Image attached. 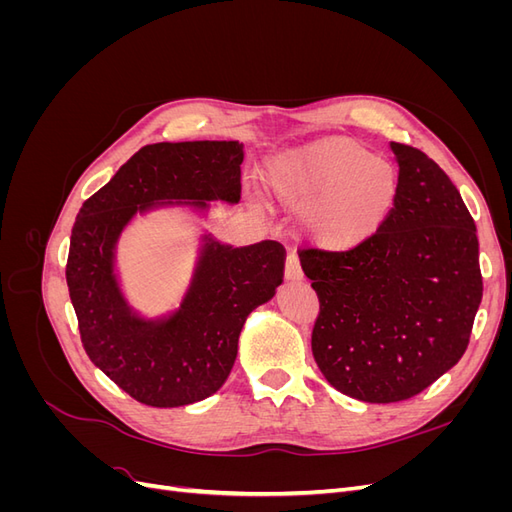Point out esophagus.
<instances>
[{"mask_svg":"<svg viewBox=\"0 0 512 512\" xmlns=\"http://www.w3.org/2000/svg\"><path fill=\"white\" fill-rule=\"evenodd\" d=\"M284 277L288 282H301L303 280V271H301V260L297 254H288L286 258V267H284Z\"/></svg>","mask_w":512,"mask_h":512,"instance_id":"1","label":"esophagus"}]
</instances>
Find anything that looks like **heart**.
Returning a JSON list of instances; mask_svg holds the SVG:
<instances>
[{"mask_svg":"<svg viewBox=\"0 0 512 512\" xmlns=\"http://www.w3.org/2000/svg\"><path fill=\"white\" fill-rule=\"evenodd\" d=\"M271 185L307 213L312 239L329 252H354L378 235L397 196L393 168L350 138H324L273 164Z\"/></svg>","mask_w":512,"mask_h":512,"instance_id":"heart-1","label":"heart"}]
</instances>
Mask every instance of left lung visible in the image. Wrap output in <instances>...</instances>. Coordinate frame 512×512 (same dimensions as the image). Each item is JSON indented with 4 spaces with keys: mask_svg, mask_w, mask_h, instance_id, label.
<instances>
[{
    "mask_svg": "<svg viewBox=\"0 0 512 512\" xmlns=\"http://www.w3.org/2000/svg\"><path fill=\"white\" fill-rule=\"evenodd\" d=\"M397 196L354 252L303 250L318 294L312 352L327 382L367 404H395L457 365L483 299L476 226L444 170L391 143Z\"/></svg>",
    "mask_w": 512,
    "mask_h": 512,
    "instance_id": "left-lung-1",
    "label": "left lung"
}]
</instances>
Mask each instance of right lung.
Instances as JSON below:
<instances>
[{
    "instance_id": "obj_1",
    "label": "right lung",
    "mask_w": 512,
    "mask_h": 512,
    "mask_svg": "<svg viewBox=\"0 0 512 512\" xmlns=\"http://www.w3.org/2000/svg\"><path fill=\"white\" fill-rule=\"evenodd\" d=\"M241 162L239 141L147 145L85 200L74 222L66 282L83 348L145 406H190L220 391L247 316L282 284L286 250L277 241L232 247L205 232L179 307L145 318L119 284V237L138 213L162 207L207 213L213 200L237 205Z\"/></svg>"
}]
</instances>
